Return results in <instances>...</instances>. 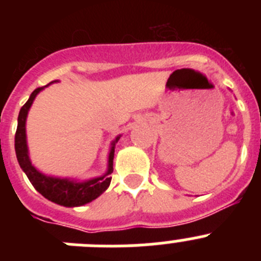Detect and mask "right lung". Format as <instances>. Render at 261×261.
<instances>
[{"label": "right lung", "mask_w": 261, "mask_h": 261, "mask_svg": "<svg viewBox=\"0 0 261 261\" xmlns=\"http://www.w3.org/2000/svg\"><path fill=\"white\" fill-rule=\"evenodd\" d=\"M53 82H57V81H52L50 84H53ZM44 87H38V89L34 90L29 100L24 103V106L19 111L17 132H15V154H17L18 163L24 171V174L27 175L34 188L40 195L44 196L45 199L55 202V204L62 205V206H69V208L81 206V205H85L95 200L110 187L111 177H108V175L114 171L115 144L119 141L120 136H117L115 141H112V144H111L112 146H111L110 154H108V168L107 172L103 176L94 177V179H90L86 181H75L71 180V179H66V177L61 179V177L47 176V175L41 174L32 166L31 161H30L26 141V119L34 99Z\"/></svg>", "instance_id": "1"}]
</instances>
